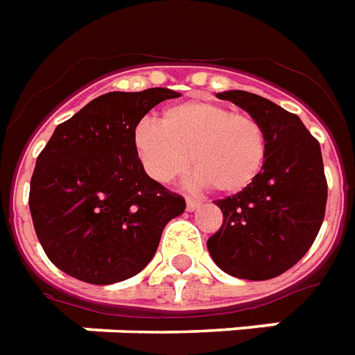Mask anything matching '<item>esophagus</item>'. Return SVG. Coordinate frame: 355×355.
<instances>
[{
    "label": "esophagus",
    "instance_id": "obj_1",
    "mask_svg": "<svg viewBox=\"0 0 355 355\" xmlns=\"http://www.w3.org/2000/svg\"><path fill=\"white\" fill-rule=\"evenodd\" d=\"M201 207L200 200H193V198H186V209L188 211H196V209Z\"/></svg>",
    "mask_w": 355,
    "mask_h": 355
}]
</instances>
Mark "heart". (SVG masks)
Listing matches in <instances>:
<instances>
[{
    "label": "heart",
    "instance_id": "obj_1",
    "mask_svg": "<svg viewBox=\"0 0 355 355\" xmlns=\"http://www.w3.org/2000/svg\"><path fill=\"white\" fill-rule=\"evenodd\" d=\"M132 146L142 167L157 182H171L190 165L196 182L220 193H239L253 184L266 159L261 123L223 104L186 101L163 112L162 121L140 119Z\"/></svg>",
    "mask_w": 355,
    "mask_h": 355
}]
</instances>
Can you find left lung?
<instances>
[{
  "instance_id": "1",
  "label": "left lung",
  "mask_w": 355,
  "mask_h": 355,
  "mask_svg": "<svg viewBox=\"0 0 355 355\" xmlns=\"http://www.w3.org/2000/svg\"><path fill=\"white\" fill-rule=\"evenodd\" d=\"M261 123L266 159L261 175L243 192L215 201L223 226L207 239L215 264L239 279H272L297 264L325 216L327 180L320 142L297 114L247 91H224Z\"/></svg>"
}]
</instances>
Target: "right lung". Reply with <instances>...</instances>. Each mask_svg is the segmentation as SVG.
Returning a JSON list of instances; mask_svg holds the SVG:
<instances>
[{
  "label": "right lung",
  "instance_id": "obj_1",
  "mask_svg": "<svg viewBox=\"0 0 355 355\" xmlns=\"http://www.w3.org/2000/svg\"><path fill=\"white\" fill-rule=\"evenodd\" d=\"M180 93L114 91L60 123L35 162L30 213L49 261L93 285L123 282L152 261L184 200L146 175L132 131L155 104Z\"/></svg>",
  "mask_w": 355,
  "mask_h": 355
}]
</instances>
